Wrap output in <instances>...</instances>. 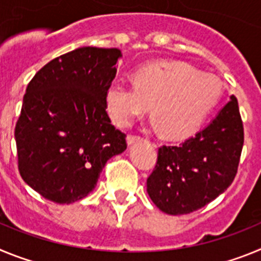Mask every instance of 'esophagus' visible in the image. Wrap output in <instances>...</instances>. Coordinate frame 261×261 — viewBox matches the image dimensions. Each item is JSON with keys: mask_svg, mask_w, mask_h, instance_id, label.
Masks as SVG:
<instances>
[{"mask_svg": "<svg viewBox=\"0 0 261 261\" xmlns=\"http://www.w3.org/2000/svg\"><path fill=\"white\" fill-rule=\"evenodd\" d=\"M140 141H142V138L138 137V136L129 135L128 137H126V142H128V145H133L136 144V142H140Z\"/></svg>", "mask_w": 261, "mask_h": 261, "instance_id": "esophagus-1", "label": "esophagus"}]
</instances>
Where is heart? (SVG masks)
Instances as JSON below:
<instances>
[{
    "label": "heart",
    "mask_w": 261,
    "mask_h": 261,
    "mask_svg": "<svg viewBox=\"0 0 261 261\" xmlns=\"http://www.w3.org/2000/svg\"><path fill=\"white\" fill-rule=\"evenodd\" d=\"M223 85L183 62L159 61L142 65L133 74V85L115 78L105 90V106L112 121L126 126L140 114L151 110L150 125L167 137L181 140L195 135L217 103Z\"/></svg>",
    "instance_id": "heart-1"
}]
</instances>
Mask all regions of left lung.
Listing matches in <instances>:
<instances>
[{"mask_svg":"<svg viewBox=\"0 0 261 261\" xmlns=\"http://www.w3.org/2000/svg\"><path fill=\"white\" fill-rule=\"evenodd\" d=\"M243 124L234 95L208 125L177 146H162L147 177V193L163 213L188 214L225 192L243 147Z\"/></svg>","mask_w":261,"mask_h":261,"instance_id":"left-lung-1","label":"left lung"}]
</instances>
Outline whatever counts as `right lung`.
Here are the masks:
<instances>
[{"instance_id": "add662e5", "label": "right lung", "mask_w": 261, "mask_h": 261, "mask_svg": "<svg viewBox=\"0 0 261 261\" xmlns=\"http://www.w3.org/2000/svg\"><path fill=\"white\" fill-rule=\"evenodd\" d=\"M121 57L117 48H77L48 62L27 86L15 125L18 168L47 200L86 197L108 159L126 149L105 106Z\"/></svg>"}]
</instances>
